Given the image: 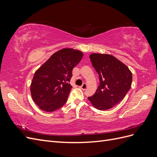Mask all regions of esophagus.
I'll return each mask as SVG.
<instances>
[{
    "instance_id": "1",
    "label": "esophagus",
    "mask_w": 157,
    "mask_h": 157,
    "mask_svg": "<svg viewBox=\"0 0 157 157\" xmlns=\"http://www.w3.org/2000/svg\"><path fill=\"white\" fill-rule=\"evenodd\" d=\"M86 88H87V85H86V84H85V83L83 84L81 86H80V88L82 89V90H86Z\"/></svg>"
}]
</instances>
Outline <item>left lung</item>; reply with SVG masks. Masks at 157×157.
Listing matches in <instances>:
<instances>
[{
    "label": "left lung",
    "mask_w": 157,
    "mask_h": 157,
    "mask_svg": "<svg viewBox=\"0 0 157 157\" xmlns=\"http://www.w3.org/2000/svg\"><path fill=\"white\" fill-rule=\"evenodd\" d=\"M89 57L100 84L88 100L98 110H107L124 99L130 89L132 74L125 64L110 54L93 53Z\"/></svg>",
    "instance_id": "left-lung-1"
}]
</instances>
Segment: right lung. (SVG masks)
Masks as SVG:
<instances>
[{
  "label": "right lung",
  "mask_w": 157,
  "mask_h": 157,
  "mask_svg": "<svg viewBox=\"0 0 157 157\" xmlns=\"http://www.w3.org/2000/svg\"><path fill=\"white\" fill-rule=\"evenodd\" d=\"M83 56L80 50L65 48L50 56L38 69L30 86L33 101L41 110L51 113L67 101L72 86V71Z\"/></svg>",
  "instance_id": "right-lung-1"
}]
</instances>
